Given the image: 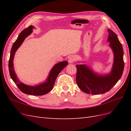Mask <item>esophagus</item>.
I'll list each match as a JSON object with an SVG mask.
<instances>
[{
    "label": "esophagus",
    "mask_w": 131,
    "mask_h": 131,
    "mask_svg": "<svg viewBox=\"0 0 131 131\" xmlns=\"http://www.w3.org/2000/svg\"><path fill=\"white\" fill-rule=\"evenodd\" d=\"M68 62L69 63H72L75 61V57L74 56H70L68 58Z\"/></svg>",
    "instance_id": "34e87169"
}]
</instances>
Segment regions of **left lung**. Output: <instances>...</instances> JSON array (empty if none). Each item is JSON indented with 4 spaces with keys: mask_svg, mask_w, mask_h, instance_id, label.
Returning <instances> with one entry per match:
<instances>
[{
    "mask_svg": "<svg viewBox=\"0 0 131 131\" xmlns=\"http://www.w3.org/2000/svg\"><path fill=\"white\" fill-rule=\"evenodd\" d=\"M108 30V41L114 56L113 68L110 73L99 75L85 64L76 66L77 85L83 92L88 94L95 95L108 92L120 80L124 71V50L122 44L113 30L110 29Z\"/></svg>",
    "mask_w": 131,
    "mask_h": 131,
    "instance_id": "1",
    "label": "left lung"
}]
</instances>
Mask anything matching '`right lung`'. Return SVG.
I'll return each instance as SVG.
<instances>
[{
	"mask_svg": "<svg viewBox=\"0 0 131 131\" xmlns=\"http://www.w3.org/2000/svg\"><path fill=\"white\" fill-rule=\"evenodd\" d=\"M33 28H34V26H30L27 28L22 30L19 34L17 40L14 43L10 52V56L9 61V70L11 79H13L16 85H17L18 88L23 93L29 95H33V96H42V95L49 93L52 89L58 75L61 72V70L67 66L68 62L63 61L55 64L53 67V68L51 69L48 78H47L46 81L42 84L36 86H28L24 84L19 81L15 72L14 67L13 66L14 56L16 51L22 45L26 38L31 33Z\"/></svg>",
	"mask_w": 131,
	"mask_h": 131,
	"instance_id": "obj_1",
	"label": "right lung"
}]
</instances>
